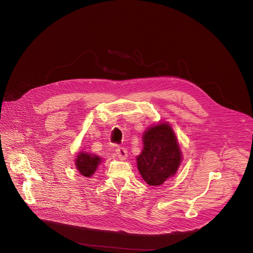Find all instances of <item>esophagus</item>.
Returning <instances> with one entry per match:
<instances>
[{
    "label": "esophagus",
    "mask_w": 253,
    "mask_h": 253,
    "mask_svg": "<svg viewBox=\"0 0 253 253\" xmlns=\"http://www.w3.org/2000/svg\"><path fill=\"white\" fill-rule=\"evenodd\" d=\"M115 154H116V156H117L120 160H125V159L127 158V156H128L127 150H126L125 148H123V147H118V148H116V149H115Z\"/></svg>",
    "instance_id": "1"
}]
</instances>
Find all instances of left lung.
<instances>
[{"label":"left lung","instance_id":"8db88e82","mask_svg":"<svg viewBox=\"0 0 253 253\" xmlns=\"http://www.w3.org/2000/svg\"><path fill=\"white\" fill-rule=\"evenodd\" d=\"M143 149L137 156V168L147 184L162 185L173 177L182 161L176 135L167 122H160L144 131Z\"/></svg>","mask_w":253,"mask_h":253}]
</instances>
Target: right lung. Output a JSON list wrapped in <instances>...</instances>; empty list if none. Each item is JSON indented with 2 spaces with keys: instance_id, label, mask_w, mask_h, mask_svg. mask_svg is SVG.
Masks as SVG:
<instances>
[{
  "instance_id": "right-lung-1",
  "label": "right lung",
  "mask_w": 253,
  "mask_h": 253,
  "mask_svg": "<svg viewBox=\"0 0 253 253\" xmlns=\"http://www.w3.org/2000/svg\"><path fill=\"white\" fill-rule=\"evenodd\" d=\"M102 162V158L89 153V152H79L75 159V165L77 170L85 177H91L99 167Z\"/></svg>"
}]
</instances>
